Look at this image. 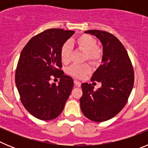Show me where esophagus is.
I'll return each instance as SVG.
<instances>
[{"label":"esophagus","instance_id":"1","mask_svg":"<svg viewBox=\"0 0 148 148\" xmlns=\"http://www.w3.org/2000/svg\"><path fill=\"white\" fill-rule=\"evenodd\" d=\"M74 84H75V85L77 86V87H80L81 84H82L80 82H78V81H77V80L74 81Z\"/></svg>","mask_w":148,"mask_h":148}]
</instances>
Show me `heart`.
<instances>
[{
	"label": "heart",
	"mask_w": 148,
	"mask_h": 148,
	"mask_svg": "<svg viewBox=\"0 0 148 148\" xmlns=\"http://www.w3.org/2000/svg\"><path fill=\"white\" fill-rule=\"evenodd\" d=\"M74 44L78 49L84 51V60L98 63L102 57V51L96 46V40L90 35H82L75 39ZM72 56V47L69 42L63 44L60 51L61 59L64 64L70 63ZM91 71V66L88 63L82 64H74L68 69V73L77 78H83Z\"/></svg>",
	"instance_id": "obj_1"
}]
</instances>
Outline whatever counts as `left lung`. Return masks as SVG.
I'll return each instance as SVG.
<instances>
[{"label": "left lung", "instance_id": "8db88e82", "mask_svg": "<svg viewBox=\"0 0 148 148\" xmlns=\"http://www.w3.org/2000/svg\"><path fill=\"white\" fill-rule=\"evenodd\" d=\"M84 32L95 36L102 44L101 64L91 79L100 82L101 87L94 90L90 84H82L81 110L87 119L101 122L113 118L125 107L134 84V72L125 47L114 35L101 30Z\"/></svg>", "mask_w": 148, "mask_h": 148}]
</instances>
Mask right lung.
<instances>
[{
	"instance_id": "right-lung-1",
	"label": "right lung",
	"mask_w": 148,
	"mask_h": 148,
	"mask_svg": "<svg viewBox=\"0 0 148 148\" xmlns=\"http://www.w3.org/2000/svg\"><path fill=\"white\" fill-rule=\"evenodd\" d=\"M74 31L49 29L38 34L23 47L15 71V84L23 107L35 118H57L71 93L73 80L64 74L60 51ZM53 76L60 78L51 85Z\"/></svg>"
}]
</instances>
